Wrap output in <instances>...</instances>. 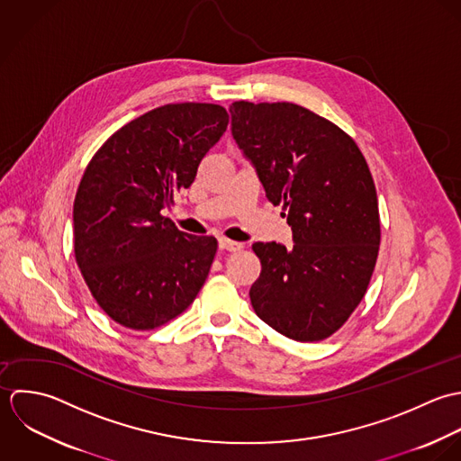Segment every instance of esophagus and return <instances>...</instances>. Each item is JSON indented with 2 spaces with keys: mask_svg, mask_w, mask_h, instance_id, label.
Here are the masks:
<instances>
[{
  "mask_svg": "<svg viewBox=\"0 0 461 461\" xmlns=\"http://www.w3.org/2000/svg\"><path fill=\"white\" fill-rule=\"evenodd\" d=\"M219 248L224 249V251H240L244 248V244L237 242V240H230L226 237H221L219 239Z\"/></svg>",
  "mask_w": 461,
  "mask_h": 461,
  "instance_id": "1",
  "label": "esophagus"
}]
</instances>
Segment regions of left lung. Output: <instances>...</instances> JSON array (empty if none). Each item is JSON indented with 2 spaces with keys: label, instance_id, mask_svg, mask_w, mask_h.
<instances>
[{
  "label": "left lung",
  "instance_id": "1",
  "mask_svg": "<svg viewBox=\"0 0 461 461\" xmlns=\"http://www.w3.org/2000/svg\"><path fill=\"white\" fill-rule=\"evenodd\" d=\"M231 133L267 199L288 212L294 248L255 242L257 315L297 342L339 331L367 292L381 226L367 160L337 124L294 103L235 101Z\"/></svg>",
  "mask_w": 461,
  "mask_h": 461
}]
</instances>
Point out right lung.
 <instances>
[{
    "instance_id": "right-lung-1",
    "label": "right lung",
    "mask_w": 461,
    "mask_h": 461,
    "mask_svg": "<svg viewBox=\"0 0 461 461\" xmlns=\"http://www.w3.org/2000/svg\"><path fill=\"white\" fill-rule=\"evenodd\" d=\"M228 122L221 104H164L119 128L89 162L73 206L75 258L117 324L160 328L204 285L217 240L180 231L162 210L192 185Z\"/></svg>"
}]
</instances>
